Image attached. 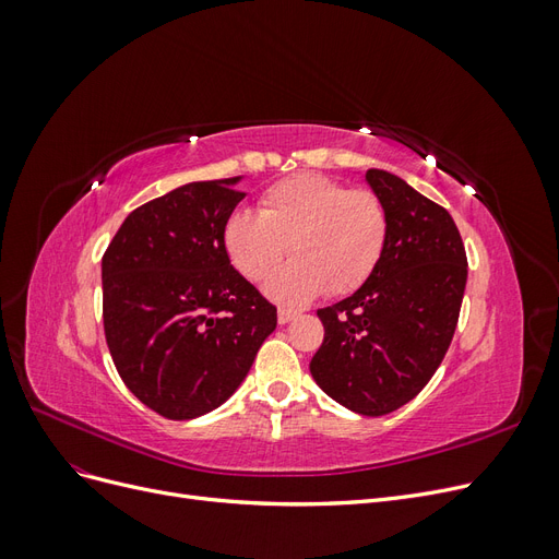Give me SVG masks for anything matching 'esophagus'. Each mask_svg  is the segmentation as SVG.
I'll list each match as a JSON object with an SVG mask.
<instances>
[{"label": "esophagus", "instance_id": "obj_1", "mask_svg": "<svg viewBox=\"0 0 559 559\" xmlns=\"http://www.w3.org/2000/svg\"><path fill=\"white\" fill-rule=\"evenodd\" d=\"M296 310H289V308H280V312H277V321L280 324H289L292 319H296Z\"/></svg>", "mask_w": 559, "mask_h": 559}]
</instances>
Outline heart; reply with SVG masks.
I'll return each mask as SVG.
<instances>
[{
	"instance_id": "obj_1",
	"label": "heart",
	"mask_w": 559,
	"mask_h": 559,
	"mask_svg": "<svg viewBox=\"0 0 559 559\" xmlns=\"http://www.w3.org/2000/svg\"><path fill=\"white\" fill-rule=\"evenodd\" d=\"M386 240L389 212L378 193L310 173L273 183L259 214L233 212L222 230L228 261L249 282H263L292 253L294 261L267 284L284 302L361 289Z\"/></svg>"
}]
</instances>
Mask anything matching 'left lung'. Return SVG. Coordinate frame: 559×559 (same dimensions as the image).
I'll return each instance as SVG.
<instances>
[{"instance_id":"1","label":"left lung","mask_w":559,"mask_h":559,"mask_svg":"<svg viewBox=\"0 0 559 559\" xmlns=\"http://www.w3.org/2000/svg\"><path fill=\"white\" fill-rule=\"evenodd\" d=\"M389 212V240L359 292L317 310L324 343L312 378L345 408L380 417L413 401L441 366L460 319L466 249L445 207L401 177L368 170Z\"/></svg>"}]
</instances>
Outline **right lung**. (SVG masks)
Wrapping results in <instances>:
<instances>
[{
  "instance_id": "1",
  "label": "right lung",
  "mask_w": 559,
  "mask_h": 559,
  "mask_svg": "<svg viewBox=\"0 0 559 559\" xmlns=\"http://www.w3.org/2000/svg\"><path fill=\"white\" fill-rule=\"evenodd\" d=\"M238 177L193 181L144 202L103 257L105 337L118 376L151 411L193 419L245 376L277 308L226 257Z\"/></svg>"
}]
</instances>
